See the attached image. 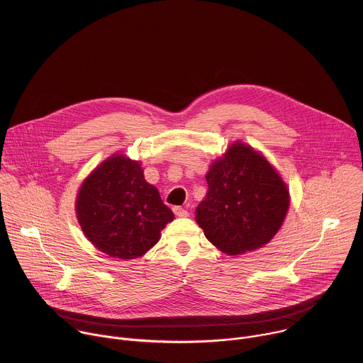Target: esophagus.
<instances>
[{
    "label": "esophagus",
    "instance_id": "esophagus-1",
    "mask_svg": "<svg viewBox=\"0 0 363 363\" xmlns=\"http://www.w3.org/2000/svg\"><path fill=\"white\" fill-rule=\"evenodd\" d=\"M174 213L177 217H188V211L182 206H174Z\"/></svg>",
    "mask_w": 363,
    "mask_h": 363
}]
</instances>
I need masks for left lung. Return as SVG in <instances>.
<instances>
[{
	"label": "left lung",
	"instance_id": "1",
	"mask_svg": "<svg viewBox=\"0 0 363 363\" xmlns=\"http://www.w3.org/2000/svg\"><path fill=\"white\" fill-rule=\"evenodd\" d=\"M208 192L195 220L210 242L228 255L266 245L289 211V189L260 152L234 142L205 177Z\"/></svg>",
	"mask_w": 363,
	"mask_h": 363
}]
</instances>
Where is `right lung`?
<instances>
[{"instance_id": "right-lung-1", "label": "right lung", "mask_w": 363, "mask_h": 363, "mask_svg": "<svg viewBox=\"0 0 363 363\" xmlns=\"http://www.w3.org/2000/svg\"><path fill=\"white\" fill-rule=\"evenodd\" d=\"M76 214L87 240L121 260L143 255L175 218L160 191L145 181L140 164L121 153L103 161L84 179Z\"/></svg>"}]
</instances>
